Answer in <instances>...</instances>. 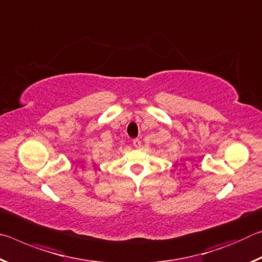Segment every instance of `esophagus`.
<instances>
[{"label":"esophagus","mask_w":262,"mask_h":262,"mask_svg":"<svg viewBox=\"0 0 262 262\" xmlns=\"http://www.w3.org/2000/svg\"><path fill=\"white\" fill-rule=\"evenodd\" d=\"M133 145H134L136 149H139L141 147V141L139 139H134L133 140Z\"/></svg>","instance_id":"obj_1"}]
</instances>
